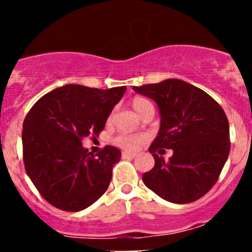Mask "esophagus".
Instances as JSON below:
<instances>
[{
	"label": "esophagus",
	"instance_id": "obj_1",
	"mask_svg": "<svg viewBox=\"0 0 252 252\" xmlns=\"http://www.w3.org/2000/svg\"><path fill=\"white\" fill-rule=\"evenodd\" d=\"M136 156L135 152H129V151H124L122 152V158H134Z\"/></svg>",
	"mask_w": 252,
	"mask_h": 252
}]
</instances>
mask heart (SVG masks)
<instances>
[{
    "mask_svg": "<svg viewBox=\"0 0 252 252\" xmlns=\"http://www.w3.org/2000/svg\"><path fill=\"white\" fill-rule=\"evenodd\" d=\"M131 106L139 116H141L145 111L149 108H154V105L149 100L144 97H134L131 100ZM147 140V136L144 134H121L116 136L113 142L118 147L124 150H136L140 147L142 144H145Z\"/></svg>",
    "mask_w": 252,
    "mask_h": 252,
    "instance_id": "obj_1",
    "label": "heart"
}]
</instances>
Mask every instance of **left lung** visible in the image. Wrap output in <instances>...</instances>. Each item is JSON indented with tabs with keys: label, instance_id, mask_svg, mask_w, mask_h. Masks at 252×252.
I'll use <instances>...</instances> for the list:
<instances>
[{
	"label": "left lung",
	"instance_id": "1",
	"mask_svg": "<svg viewBox=\"0 0 252 252\" xmlns=\"http://www.w3.org/2000/svg\"><path fill=\"white\" fill-rule=\"evenodd\" d=\"M156 101L161 129L150 146L155 167L142 175L145 185L174 204L196 201L217 183L229 156V123L220 103L179 79L134 86ZM174 150L168 161L157 153Z\"/></svg>",
	"mask_w": 252,
	"mask_h": 252
}]
</instances>
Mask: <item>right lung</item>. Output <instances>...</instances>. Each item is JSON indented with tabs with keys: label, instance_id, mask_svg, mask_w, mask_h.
<instances>
[{
	"label": "right lung",
	"instance_id": "right-lung-1",
	"mask_svg": "<svg viewBox=\"0 0 252 252\" xmlns=\"http://www.w3.org/2000/svg\"><path fill=\"white\" fill-rule=\"evenodd\" d=\"M126 90V86L101 90L69 84L42 96L28 112L23 123V161L48 204L77 212L108 189L121 151L107 145L94 156L81 141L98 136Z\"/></svg>",
	"mask_w": 252,
	"mask_h": 252
}]
</instances>
